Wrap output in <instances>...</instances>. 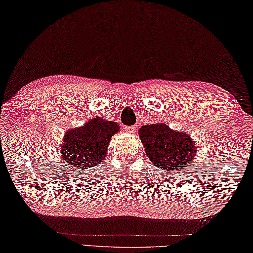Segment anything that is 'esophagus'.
<instances>
[{"instance_id": "34e87169", "label": "esophagus", "mask_w": 253, "mask_h": 253, "mask_svg": "<svg viewBox=\"0 0 253 253\" xmlns=\"http://www.w3.org/2000/svg\"><path fill=\"white\" fill-rule=\"evenodd\" d=\"M126 131L127 133H134L136 131V126H126Z\"/></svg>"}]
</instances>
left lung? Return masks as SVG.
I'll return each mask as SVG.
<instances>
[{
  "label": "left lung",
  "instance_id": "obj_1",
  "mask_svg": "<svg viewBox=\"0 0 253 253\" xmlns=\"http://www.w3.org/2000/svg\"><path fill=\"white\" fill-rule=\"evenodd\" d=\"M138 134L148 161L167 172L183 170L197 155V145L191 136L173 131L166 123L143 126Z\"/></svg>",
  "mask_w": 253,
  "mask_h": 253
}]
</instances>
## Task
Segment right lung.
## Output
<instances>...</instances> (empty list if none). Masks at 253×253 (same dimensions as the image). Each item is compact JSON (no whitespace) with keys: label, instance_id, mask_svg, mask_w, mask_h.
<instances>
[{"label":"right lung","instance_id":"obj_1","mask_svg":"<svg viewBox=\"0 0 253 253\" xmlns=\"http://www.w3.org/2000/svg\"><path fill=\"white\" fill-rule=\"evenodd\" d=\"M119 130L118 123L94 118L84 126L65 132L59 149L61 157L75 170L84 171L98 166L105 161L111 137Z\"/></svg>","mask_w":253,"mask_h":253}]
</instances>
